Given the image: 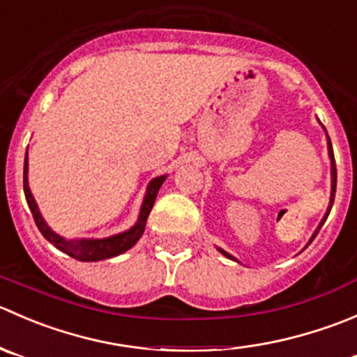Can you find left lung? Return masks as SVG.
I'll list each match as a JSON object with an SVG mask.
<instances>
[{
  "mask_svg": "<svg viewBox=\"0 0 357 357\" xmlns=\"http://www.w3.org/2000/svg\"><path fill=\"white\" fill-rule=\"evenodd\" d=\"M328 154H330V160H331V197H330V206H328V211H326V215H324V217H323V220H321V224H319V227H317L316 234H317V232H319L321 225L324 224V220H326V218H328V215H330V211H331V206H333V201H335V190H337V167H335L333 147H331V140H330V137H328ZM316 234L312 236V239L316 238ZM312 239H310V241H312ZM310 241H309V243H310ZM220 252L224 253V255L227 257V259H232V260H236L234 257H231V255H229L227 252H224V250H220Z\"/></svg>",
  "mask_w": 357,
  "mask_h": 357,
  "instance_id": "obj_1",
  "label": "left lung"
}]
</instances>
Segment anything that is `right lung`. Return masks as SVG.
Listing matches in <instances>:
<instances>
[{
  "instance_id": "obj_1",
  "label": "right lung",
  "mask_w": 357,
  "mask_h": 357,
  "mask_svg": "<svg viewBox=\"0 0 357 357\" xmlns=\"http://www.w3.org/2000/svg\"><path fill=\"white\" fill-rule=\"evenodd\" d=\"M165 178H167V175L154 178L153 182L149 183L146 199H144L142 208H140L139 220H137V224L133 225L130 231L111 236V238H105V239H76V241H67V239L60 238L59 234H55V232L45 224L43 217H41L40 210H38L36 206V201H34L33 194H31L29 190V183H27V156H26V161H24V194H26L27 204H29L31 213H33V218L34 222H36L38 229H40L41 234H43L45 238L55 246V248L60 250V252L67 253V255L73 257V259L79 260V262H97V260L111 259V257L121 255V253H125L126 250L132 248V246L139 241L140 236L144 234L147 217H149L151 210H153L154 201H156V196H158V190H160V187L163 185Z\"/></svg>"
}]
</instances>
